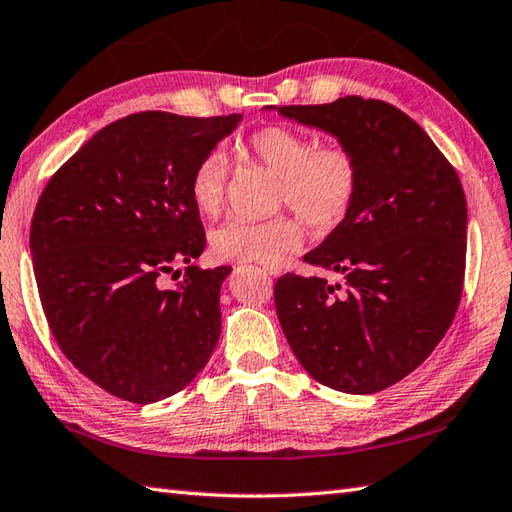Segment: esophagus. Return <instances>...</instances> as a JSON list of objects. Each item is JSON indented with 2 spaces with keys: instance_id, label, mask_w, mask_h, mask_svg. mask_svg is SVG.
<instances>
[{
  "instance_id": "esophagus-1",
  "label": "esophagus",
  "mask_w": 512,
  "mask_h": 512,
  "mask_svg": "<svg viewBox=\"0 0 512 512\" xmlns=\"http://www.w3.org/2000/svg\"><path fill=\"white\" fill-rule=\"evenodd\" d=\"M265 271H267V274H269V276H276L280 269H278V267H269V265H267V267H265Z\"/></svg>"
}]
</instances>
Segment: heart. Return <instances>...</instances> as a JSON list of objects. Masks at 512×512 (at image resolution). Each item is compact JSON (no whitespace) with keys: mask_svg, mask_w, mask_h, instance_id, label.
<instances>
[{"mask_svg":"<svg viewBox=\"0 0 512 512\" xmlns=\"http://www.w3.org/2000/svg\"><path fill=\"white\" fill-rule=\"evenodd\" d=\"M247 162L278 177L276 206H291L317 230L346 219L361 184L359 160L346 144H317L309 133L285 124H267L238 144ZM227 162L221 151H208L192 166L188 192L203 217H217L225 203ZM304 245L302 221L278 214L269 221L232 219L210 234V249L227 263L276 267Z\"/></svg>","mask_w":512,"mask_h":512,"instance_id":"obj_1","label":"heart"}]
</instances>
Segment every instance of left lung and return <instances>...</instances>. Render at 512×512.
<instances>
[{
    "label": "left lung",
    "mask_w": 512,
    "mask_h": 512,
    "mask_svg": "<svg viewBox=\"0 0 512 512\" xmlns=\"http://www.w3.org/2000/svg\"><path fill=\"white\" fill-rule=\"evenodd\" d=\"M278 111L337 135L361 168L346 219L304 256L344 282L280 276V326L315 381L348 394L381 392L416 370L456 317L467 267L460 177L390 102L344 96Z\"/></svg>",
    "instance_id": "1"
}]
</instances>
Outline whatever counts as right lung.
<instances>
[{
    "instance_id": "add662e5",
    "label": "right lung",
    "mask_w": 512,
    "mask_h": 512,
    "mask_svg": "<svg viewBox=\"0 0 512 512\" xmlns=\"http://www.w3.org/2000/svg\"><path fill=\"white\" fill-rule=\"evenodd\" d=\"M238 122L131 113L85 142L37 201L30 252L45 320L74 368L118 399L181 392L219 342L230 267L190 265L206 232L188 181ZM175 264L185 278L164 288Z\"/></svg>"
}]
</instances>
